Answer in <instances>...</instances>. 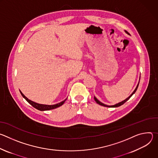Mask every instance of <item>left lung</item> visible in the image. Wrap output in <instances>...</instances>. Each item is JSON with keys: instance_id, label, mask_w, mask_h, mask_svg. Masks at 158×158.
<instances>
[{"instance_id": "obj_1", "label": "left lung", "mask_w": 158, "mask_h": 158, "mask_svg": "<svg viewBox=\"0 0 158 158\" xmlns=\"http://www.w3.org/2000/svg\"><path fill=\"white\" fill-rule=\"evenodd\" d=\"M126 32L127 33V34H129L127 31H126ZM139 83H138V85H137V87H136V89H135V90L134 91H133V93L126 99H125V100H124L123 101H122V102H119V103H118V104H115V105H114V106H107V105H106V104H102V102H101L99 100H98L97 99H96V98H95L94 97V100L96 101V102L98 103V104H99V105H101V106H105V107H119V106H121V105H123V104H124L128 99H129V98L135 93H136V90H137V89H138V85H139Z\"/></svg>"}]
</instances>
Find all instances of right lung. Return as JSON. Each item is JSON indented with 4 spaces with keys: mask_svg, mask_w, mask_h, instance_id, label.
I'll list each match as a JSON object with an SVG mask.
<instances>
[{
    "mask_svg": "<svg viewBox=\"0 0 158 158\" xmlns=\"http://www.w3.org/2000/svg\"><path fill=\"white\" fill-rule=\"evenodd\" d=\"M21 95L22 96V97H23L31 105H32L34 107H35V109L39 110H51V109H56L57 107H60V106H62L64 102L65 101H66L67 99H65L64 101L58 103V104H54V105H45V104H38V103H36V102H34L31 100H29V99H27L23 94H22L21 93V91H20Z\"/></svg>",
    "mask_w": 158,
    "mask_h": 158,
    "instance_id": "obj_1",
    "label": "right lung"
}]
</instances>
